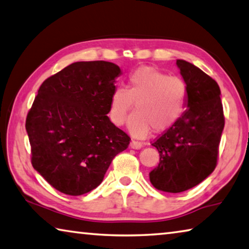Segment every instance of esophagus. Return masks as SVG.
<instances>
[{
  "mask_svg": "<svg viewBox=\"0 0 249 249\" xmlns=\"http://www.w3.org/2000/svg\"><path fill=\"white\" fill-rule=\"evenodd\" d=\"M142 146H143V144H142L141 142H139V141L131 140V142H130V147H131V149L139 150V149H141Z\"/></svg>",
  "mask_w": 249,
  "mask_h": 249,
  "instance_id": "esophagus-1",
  "label": "esophagus"
}]
</instances>
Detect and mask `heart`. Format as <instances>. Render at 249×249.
Wrapping results in <instances>:
<instances>
[{
	"label": "heart",
	"mask_w": 249,
	"mask_h": 249,
	"mask_svg": "<svg viewBox=\"0 0 249 249\" xmlns=\"http://www.w3.org/2000/svg\"><path fill=\"white\" fill-rule=\"evenodd\" d=\"M187 100L188 86L184 78L142 67L129 74L124 89H113L109 117L113 124L121 127L136 105L129 130L134 137L144 138L151 129L163 132L173 127L185 111Z\"/></svg>",
	"instance_id": "obj_1"
}]
</instances>
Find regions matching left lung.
Listing matches in <instances>:
<instances>
[{"label":"left lung","mask_w":249,"mask_h":249,"mask_svg":"<svg viewBox=\"0 0 249 249\" xmlns=\"http://www.w3.org/2000/svg\"><path fill=\"white\" fill-rule=\"evenodd\" d=\"M176 63L188 86V109L152 143L160 163L150 173L156 189L172 194L193 188L214 171L225 124L217 83L185 60Z\"/></svg>","instance_id":"8db88e82"}]
</instances>
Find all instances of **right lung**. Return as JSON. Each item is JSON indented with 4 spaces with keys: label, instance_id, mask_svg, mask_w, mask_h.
<instances>
[{
    "label": "right lung",
    "instance_id": "obj_1",
    "mask_svg": "<svg viewBox=\"0 0 249 249\" xmlns=\"http://www.w3.org/2000/svg\"><path fill=\"white\" fill-rule=\"evenodd\" d=\"M120 68L107 61L75 62L48 77L26 118L33 167L58 191L89 193L103 181L130 137L109 120Z\"/></svg>",
    "mask_w": 249,
    "mask_h": 249
}]
</instances>
